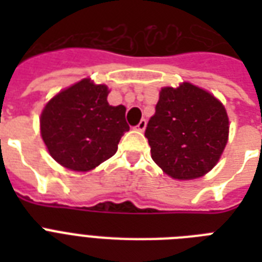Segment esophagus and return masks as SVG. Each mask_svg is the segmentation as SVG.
Returning a JSON list of instances; mask_svg holds the SVG:
<instances>
[{
	"instance_id": "1",
	"label": "esophagus",
	"mask_w": 262,
	"mask_h": 262,
	"mask_svg": "<svg viewBox=\"0 0 262 262\" xmlns=\"http://www.w3.org/2000/svg\"><path fill=\"white\" fill-rule=\"evenodd\" d=\"M145 127H147V121H145V119H141L139 122V125L136 126V129L139 132H144L145 130Z\"/></svg>"
}]
</instances>
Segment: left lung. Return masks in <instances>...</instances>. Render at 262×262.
Instances as JSON below:
<instances>
[{
	"label": "left lung",
	"instance_id": "1",
	"mask_svg": "<svg viewBox=\"0 0 262 262\" xmlns=\"http://www.w3.org/2000/svg\"><path fill=\"white\" fill-rule=\"evenodd\" d=\"M228 133L223 103L189 81L160 90L156 113L145 129L152 160L178 181L211 171L227 145Z\"/></svg>",
	"mask_w": 262,
	"mask_h": 262
}]
</instances>
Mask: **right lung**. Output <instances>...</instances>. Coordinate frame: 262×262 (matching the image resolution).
Returning <instances> with one entry per match:
<instances>
[{"mask_svg":"<svg viewBox=\"0 0 262 262\" xmlns=\"http://www.w3.org/2000/svg\"><path fill=\"white\" fill-rule=\"evenodd\" d=\"M106 84L83 79L45 104L39 125L50 156L71 171L87 172L110 159L129 125L126 107L110 106Z\"/></svg>","mask_w":262,"mask_h":262,"instance_id":"right-lung-1","label":"right lung"}]
</instances>
